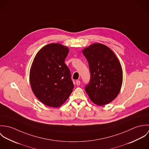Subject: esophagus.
I'll return each instance as SVG.
<instances>
[{"label":"esophagus","mask_w":149,"mask_h":149,"mask_svg":"<svg viewBox=\"0 0 149 149\" xmlns=\"http://www.w3.org/2000/svg\"><path fill=\"white\" fill-rule=\"evenodd\" d=\"M76 85H80V81H79V80H77V81H76Z\"/></svg>","instance_id":"obj_1"}]
</instances>
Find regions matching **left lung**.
<instances>
[{"label":"left lung","instance_id":"obj_1","mask_svg":"<svg viewBox=\"0 0 149 149\" xmlns=\"http://www.w3.org/2000/svg\"><path fill=\"white\" fill-rule=\"evenodd\" d=\"M91 72V80L85 87L90 100L104 106L118 95L123 83V70L113 51L105 45L95 43L84 48Z\"/></svg>","mask_w":149,"mask_h":149}]
</instances>
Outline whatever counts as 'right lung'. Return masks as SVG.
I'll return each mask as SVG.
<instances>
[{
    "instance_id": "obj_1",
    "label": "right lung",
    "mask_w": 149,
    "mask_h": 149,
    "mask_svg": "<svg viewBox=\"0 0 149 149\" xmlns=\"http://www.w3.org/2000/svg\"><path fill=\"white\" fill-rule=\"evenodd\" d=\"M69 48L58 43L42 47L36 55L30 70L31 89L47 106L57 108L68 99L74 88L65 59Z\"/></svg>"
}]
</instances>
